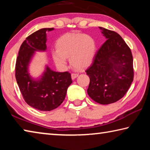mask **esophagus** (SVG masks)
<instances>
[{"label": "esophagus", "mask_w": 150, "mask_h": 150, "mask_svg": "<svg viewBox=\"0 0 150 150\" xmlns=\"http://www.w3.org/2000/svg\"><path fill=\"white\" fill-rule=\"evenodd\" d=\"M79 76V74L78 73H72L71 74V79H72L73 80V79H76L77 78V77Z\"/></svg>", "instance_id": "34e87169"}]
</instances>
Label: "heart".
Instances as JSON below:
<instances>
[{
	"mask_svg": "<svg viewBox=\"0 0 150 150\" xmlns=\"http://www.w3.org/2000/svg\"><path fill=\"white\" fill-rule=\"evenodd\" d=\"M57 49L52 50V55L55 65L64 67L67 57L77 69H83L92 63L96 52L95 40L91 36L83 34L68 33L58 39Z\"/></svg>",
	"mask_w": 150,
	"mask_h": 150,
	"instance_id": "heart-1",
	"label": "heart"
}]
</instances>
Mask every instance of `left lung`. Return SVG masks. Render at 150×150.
<instances>
[{
	"mask_svg": "<svg viewBox=\"0 0 150 150\" xmlns=\"http://www.w3.org/2000/svg\"><path fill=\"white\" fill-rule=\"evenodd\" d=\"M98 28L107 40L86 70L90 78L87 93L95 102L108 105L122 98L130 88L134 79L133 57L120 35Z\"/></svg>",
	"mask_w": 150,
	"mask_h": 150,
	"instance_id": "8db88e82",
	"label": "left lung"
}]
</instances>
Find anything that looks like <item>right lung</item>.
<instances>
[{
    "label": "right lung",
    "mask_w": 150,
    "mask_h": 150,
    "mask_svg": "<svg viewBox=\"0 0 150 150\" xmlns=\"http://www.w3.org/2000/svg\"><path fill=\"white\" fill-rule=\"evenodd\" d=\"M54 30L42 28L27 37L20 47L15 67V77L24 100L29 106L42 111L57 108L72 83L69 73L54 71L47 65L38 78H34L30 73V64L35 52L46 51V32Z\"/></svg>",
    "instance_id": "1"
}]
</instances>
